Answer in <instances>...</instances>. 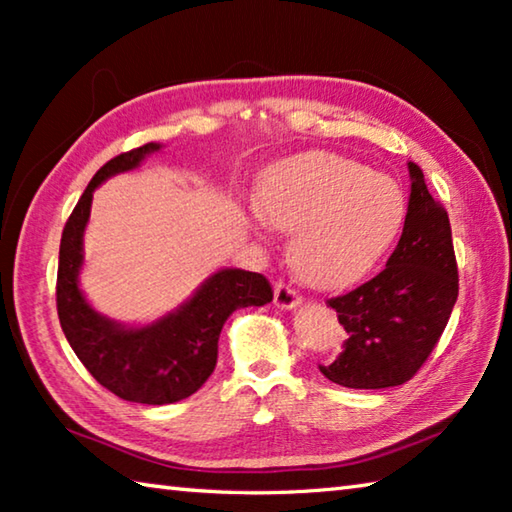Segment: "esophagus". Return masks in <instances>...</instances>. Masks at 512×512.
Instances as JSON below:
<instances>
[{
  "mask_svg": "<svg viewBox=\"0 0 512 512\" xmlns=\"http://www.w3.org/2000/svg\"><path fill=\"white\" fill-rule=\"evenodd\" d=\"M300 305V296L296 289H291L289 284L277 282L275 284V307L277 309H296Z\"/></svg>",
  "mask_w": 512,
  "mask_h": 512,
  "instance_id": "34e87169",
  "label": "esophagus"
}]
</instances>
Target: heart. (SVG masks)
<instances>
[{
    "instance_id": "obj_1",
    "label": "heart",
    "mask_w": 512,
    "mask_h": 512,
    "mask_svg": "<svg viewBox=\"0 0 512 512\" xmlns=\"http://www.w3.org/2000/svg\"><path fill=\"white\" fill-rule=\"evenodd\" d=\"M257 210L291 232V266L318 289L361 280L404 223V194L393 178L336 153L277 162L259 185Z\"/></svg>"
}]
</instances>
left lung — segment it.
I'll return each instance as SVG.
<instances>
[{"label":"left lung","mask_w":512,"mask_h":512,"mask_svg":"<svg viewBox=\"0 0 512 512\" xmlns=\"http://www.w3.org/2000/svg\"><path fill=\"white\" fill-rule=\"evenodd\" d=\"M411 196L402 237L386 268L361 287L329 298L348 332L343 352L320 372L345 388H388L422 368L458 298L452 225L424 173L409 162Z\"/></svg>","instance_id":"obj_1"}]
</instances>
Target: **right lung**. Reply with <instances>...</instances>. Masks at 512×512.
<instances>
[{
    "instance_id": "obj_1",
    "label": "right lung",
    "mask_w": 512,
    "mask_h": 512,
    "mask_svg": "<svg viewBox=\"0 0 512 512\" xmlns=\"http://www.w3.org/2000/svg\"><path fill=\"white\" fill-rule=\"evenodd\" d=\"M162 144L149 142L121 153L94 173L65 223L58 255L56 307L69 345L103 388L126 402L173 404L194 395L214 372L219 336L232 311L262 307L273 300L264 275L221 268L183 305L149 325H124L99 314L79 287L83 235L92 194L117 173L140 167Z\"/></svg>"
}]
</instances>
